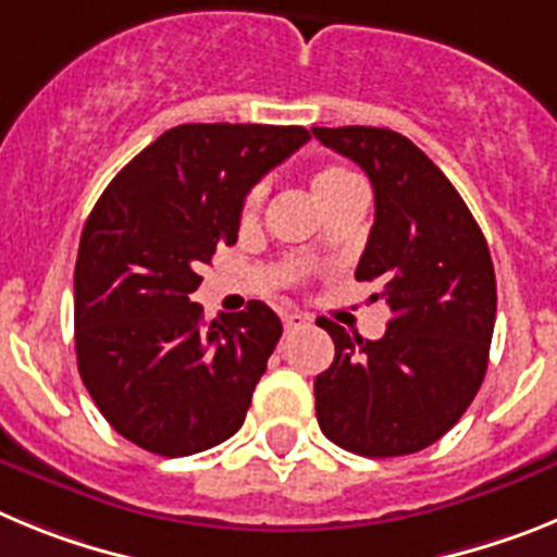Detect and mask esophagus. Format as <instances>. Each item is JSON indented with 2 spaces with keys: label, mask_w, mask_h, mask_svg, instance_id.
<instances>
[{
  "label": "esophagus",
  "mask_w": 557,
  "mask_h": 557,
  "mask_svg": "<svg viewBox=\"0 0 557 557\" xmlns=\"http://www.w3.org/2000/svg\"><path fill=\"white\" fill-rule=\"evenodd\" d=\"M282 321H284V329H287V332H295V329H304V326H309V318H304V314H298V312H289V314H284Z\"/></svg>",
  "instance_id": "1"
}]
</instances>
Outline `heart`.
Wrapping results in <instances>:
<instances>
[{
  "label": "heart",
  "mask_w": 557,
  "mask_h": 557,
  "mask_svg": "<svg viewBox=\"0 0 557 557\" xmlns=\"http://www.w3.org/2000/svg\"><path fill=\"white\" fill-rule=\"evenodd\" d=\"M309 184H312L314 200H318L323 209H326L332 200L343 198L346 191L362 189V181H359L351 170H346V166H339V164H326V166H321V170H314ZM262 200H264V186H253V189L245 195V200H243L245 223H250V220L259 214V209H262Z\"/></svg>",
  "instance_id": "heart-1"
}]
</instances>
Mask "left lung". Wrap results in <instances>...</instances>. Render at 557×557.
<instances>
[{"label":"left lung","instance_id":"8db88e82","mask_svg":"<svg viewBox=\"0 0 557 557\" xmlns=\"http://www.w3.org/2000/svg\"><path fill=\"white\" fill-rule=\"evenodd\" d=\"M366 170L376 220L357 282H379L391 323L362 339L323 318L334 362L314 379V410L332 444L401 457L444 437L480 391L496 321L488 243L451 181L387 127H312Z\"/></svg>","mask_w":557,"mask_h":557}]
</instances>
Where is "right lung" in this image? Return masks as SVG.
<instances>
[{
    "instance_id": "1",
    "label": "right lung",
    "mask_w": 557,
    "mask_h": 557,
    "mask_svg": "<svg viewBox=\"0 0 557 557\" xmlns=\"http://www.w3.org/2000/svg\"><path fill=\"white\" fill-rule=\"evenodd\" d=\"M309 141L298 125H178L88 214L75 264V351L108 424L161 457L211 449L245 421L282 337L262 301L203 323L200 264L236 243L243 200Z\"/></svg>"
}]
</instances>
